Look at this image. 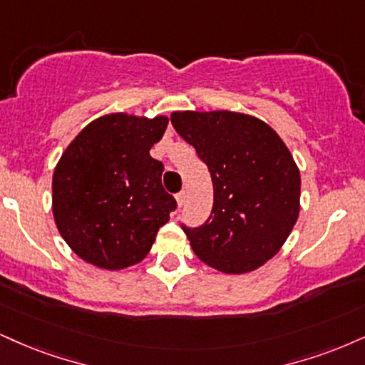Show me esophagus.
Returning a JSON list of instances; mask_svg holds the SVG:
<instances>
[{
  "mask_svg": "<svg viewBox=\"0 0 365 365\" xmlns=\"http://www.w3.org/2000/svg\"><path fill=\"white\" fill-rule=\"evenodd\" d=\"M175 200H178V206L181 208V206H184V203H186V192L181 191L175 195Z\"/></svg>",
  "mask_w": 365,
  "mask_h": 365,
  "instance_id": "1",
  "label": "esophagus"
}]
</instances>
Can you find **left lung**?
Segmentation results:
<instances>
[{"label":"left lung","mask_w":365,"mask_h":365,"mask_svg":"<svg viewBox=\"0 0 365 365\" xmlns=\"http://www.w3.org/2000/svg\"><path fill=\"white\" fill-rule=\"evenodd\" d=\"M170 123L205 162L213 208L201 227L182 225L195 254L225 274H244L281 249L299 215L301 178L279 135L233 111H174Z\"/></svg>","instance_id":"obj_1"}]
</instances>
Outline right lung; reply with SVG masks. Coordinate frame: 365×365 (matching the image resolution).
I'll use <instances>...</instances> for the list:
<instances>
[{
	"label": "right lung",
	"mask_w": 365,
	"mask_h": 365,
	"mask_svg": "<svg viewBox=\"0 0 365 365\" xmlns=\"http://www.w3.org/2000/svg\"><path fill=\"white\" fill-rule=\"evenodd\" d=\"M165 116L113 113L91 121L71 142L52 179V210L61 235L81 259L118 271L145 257L175 210L162 187L164 164L150 148Z\"/></svg>",
	"instance_id": "right-lung-1"
}]
</instances>
